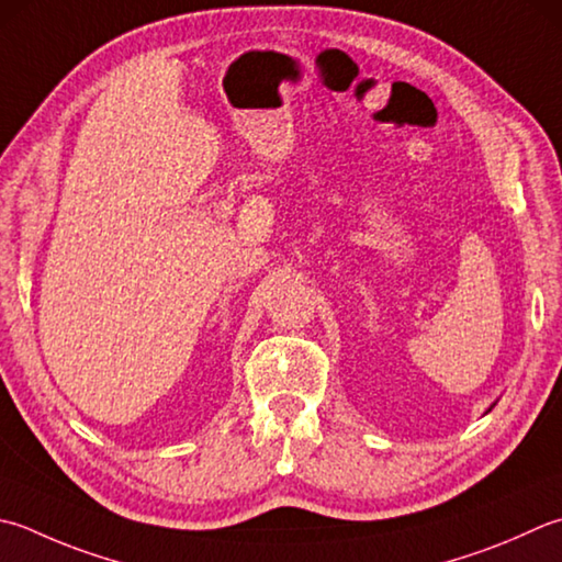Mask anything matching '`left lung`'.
Wrapping results in <instances>:
<instances>
[{
	"label": "left lung",
	"mask_w": 562,
	"mask_h": 562,
	"mask_svg": "<svg viewBox=\"0 0 562 562\" xmlns=\"http://www.w3.org/2000/svg\"><path fill=\"white\" fill-rule=\"evenodd\" d=\"M492 406H494V404H492ZM492 406H490V409H492ZM490 409H487V412H490Z\"/></svg>",
	"instance_id": "left-lung-1"
}]
</instances>
